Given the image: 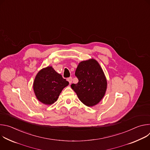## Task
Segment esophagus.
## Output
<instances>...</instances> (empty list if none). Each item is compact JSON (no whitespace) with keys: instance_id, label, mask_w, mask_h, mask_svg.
Returning a JSON list of instances; mask_svg holds the SVG:
<instances>
[{"instance_id":"esophagus-1","label":"esophagus","mask_w":150,"mask_h":150,"mask_svg":"<svg viewBox=\"0 0 150 150\" xmlns=\"http://www.w3.org/2000/svg\"><path fill=\"white\" fill-rule=\"evenodd\" d=\"M68 81H69V83H72V77H69L68 78Z\"/></svg>"}]
</instances>
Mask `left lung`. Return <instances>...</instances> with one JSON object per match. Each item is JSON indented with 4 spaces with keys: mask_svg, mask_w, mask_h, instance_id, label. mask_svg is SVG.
Returning a JSON list of instances; mask_svg holds the SVG:
<instances>
[{
    "mask_svg": "<svg viewBox=\"0 0 150 150\" xmlns=\"http://www.w3.org/2000/svg\"><path fill=\"white\" fill-rule=\"evenodd\" d=\"M78 82L72 83L71 88L80 101L88 107L98 104L104 97L107 81L99 63L94 59L82 61L75 71Z\"/></svg>",
    "mask_w": 150,
    "mask_h": 150,
    "instance_id": "8db88e82",
    "label": "left lung"
}]
</instances>
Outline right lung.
<instances>
[{
  "instance_id": "add662e5",
  "label": "right lung",
  "mask_w": 150,
  "mask_h": 150,
  "mask_svg": "<svg viewBox=\"0 0 150 150\" xmlns=\"http://www.w3.org/2000/svg\"><path fill=\"white\" fill-rule=\"evenodd\" d=\"M69 85L52 67L41 69L35 76L33 83L37 98L45 104H52L58 98L62 90Z\"/></svg>"
}]
</instances>
